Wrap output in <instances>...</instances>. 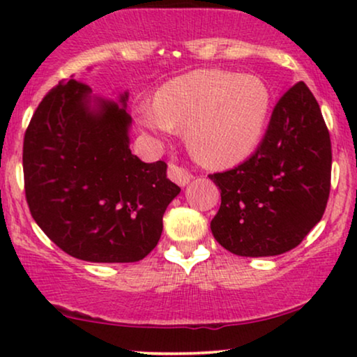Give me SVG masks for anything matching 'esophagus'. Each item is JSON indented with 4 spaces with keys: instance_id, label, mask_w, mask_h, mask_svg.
<instances>
[{
    "instance_id": "34e87169",
    "label": "esophagus",
    "mask_w": 357,
    "mask_h": 357,
    "mask_svg": "<svg viewBox=\"0 0 357 357\" xmlns=\"http://www.w3.org/2000/svg\"><path fill=\"white\" fill-rule=\"evenodd\" d=\"M169 177L170 180H174L175 183L180 185V187H185V185H188L190 180H192V175H190L187 170L174 164L169 165Z\"/></svg>"
}]
</instances>
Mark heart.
<instances>
[{
    "label": "heart",
    "instance_id": "b5f03b06",
    "mask_svg": "<svg viewBox=\"0 0 357 357\" xmlns=\"http://www.w3.org/2000/svg\"><path fill=\"white\" fill-rule=\"evenodd\" d=\"M271 104V91L261 77L197 70L165 82L155 102L139 104L135 115L141 128L160 138L185 128V143L198 162L227 169L258 148Z\"/></svg>",
    "mask_w": 357,
    "mask_h": 357
}]
</instances>
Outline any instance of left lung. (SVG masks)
Returning a JSON list of instances; mask_svg holds the SVG:
<instances>
[{
  "label": "left lung",
  "instance_id": "1",
  "mask_svg": "<svg viewBox=\"0 0 357 357\" xmlns=\"http://www.w3.org/2000/svg\"><path fill=\"white\" fill-rule=\"evenodd\" d=\"M221 190L216 241L241 257H275L304 241L330 195L331 143L305 82L281 97L265 138L245 162L209 175Z\"/></svg>",
  "mask_w": 357,
  "mask_h": 357
}]
</instances>
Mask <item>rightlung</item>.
<instances>
[{"mask_svg":"<svg viewBox=\"0 0 357 357\" xmlns=\"http://www.w3.org/2000/svg\"><path fill=\"white\" fill-rule=\"evenodd\" d=\"M128 92L92 96L60 81L24 136V188L32 218L68 255L92 263L139 261L158 245L162 216L180 188L164 160L130 149Z\"/></svg>","mask_w":357,"mask_h":357,"instance_id":"obj_1","label":"right lung"}]
</instances>
